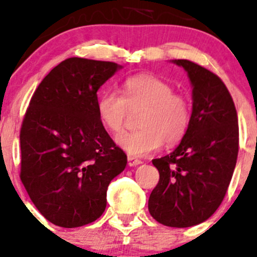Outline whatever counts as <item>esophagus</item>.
I'll return each mask as SVG.
<instances>
[{"mask_svg": "<svg viewBox=\"0 0 257 257\" xmlns=\"http://www.w3.org/2000/svg\"><path fill=\"white\" fill-rule=\"evenodd\" d=\"M128 164L131 167H136V166H139V164H142V161L133 156H128Z\"/></svg>", "mask_w": 257, "mask_h": 257, "instance_id": "obj_1", "label": "esophagus"}]
</instances>
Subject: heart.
Segmentation results:
<instances>
[{"label": "heart", "mask_w": 257, "mask_h": 257, "mask_svg": "<svg viewBox=\"0 0 257 257\" xmlns=\"http://www.w3.org/2000/svg\"><path fill=\"white\" fill-rule=\"evenodd\" d=\"M99 118L113 133L123 131L131 111L143 110L139 115L141 129L116 137V143L132 156H146L164 143L173 146L188 132L192 108L188 98L174 93L173 86L158 76L141 74L126 79L124 95L115 90L98 99Z\"/></svg>", "instance_id": "obj_1"}]
</instances>
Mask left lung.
<instances>
[{
	"label": "left lung",
	"mask_w": 257,
	"mask_h": 257,
	"mask_svg": "<svg viewBox=\"0 0 257 257\" xmlns=\"http://www.w3.org/2000/svg\"><path fill=\"white\" fill-rule=\"evenodd\" d=\"M192 84V120L179 146L152 161L159 181L152 217L169 227H191L215 213L232 178L238 153L237 111L223 81L189 60H174Z\"/></svg>",
	"instance_id": "obj_1"
}]
</instances>
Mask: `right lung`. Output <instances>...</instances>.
<instances>
[{
  "label": "right lung",
  "mask_w": 257,
  "mask_h": 257,
  "mask_svg": "<svg viewBox=\"0 0 257 257\" xmlns=\"http://www.w3.org/2000/svg\"><path fill=\"white\" fill-rule=\"evenodd\" d=\"M121 66L70 57L35 90L20 132V178L42 216L60 227L88 225L106 207V189L126 154L98 114L99 88Z\"/></svg>",
  "instance_id": "add662e5"
}]
</instances>
